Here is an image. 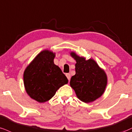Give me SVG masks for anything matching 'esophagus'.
I'll return each mask as SVG.
<instances>
[{
	"instance_id": "obj_1",
	"label": "esophagus",
	"mask_w": 132,
	"mask_h": 132,
	"mask_svg": "<svg viewBox=\"0 0 132 132\" xmlns=\"http://www.w3.org/2000/svg\"><path fill=\"white\" fill-rule=\"evenodd\" d=\"M66 77H67L68 80H70V79H71L70 74H69V73H67V74H66Z\"/></svg>"
}]
</instances>
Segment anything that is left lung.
<instances>
[{
  "label": "left lung",
  "instance_id": "obj_1",
  "mask_svg": "<svg viewBox=\"0 0 132 132\" xmlns=\"http://www.w3.org/2000/svg\"><path fill=\"white\" fill-rule=\"evenodd\" d=\"M70 55L76 61V74L71 79V87L80 101L86 103L94 101L105 90L107 85L105 72L93 59L86 60L72 52Z\"/></svg>",
  "mask_w": 132,
  "mask_h": 132
}]
</instances>
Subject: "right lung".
<instances>
[{
    "mask_svg": "<svg viewBox=\"0 0 132 132\" xmlns=\"http://www.w3.org/2000/svg\"><path fill=\"white\" fill-rule=\"evenodd\" d=\"M55 53L43 50L24 72L25 89L28 95L39 103L48 101L68 80L61 69L54 64Z\"/></svg>",
    "mask_w": 132,
    "mask_h": 132,
    "instance_id": "1",
    "label": "right lung"
}]
</instances>
